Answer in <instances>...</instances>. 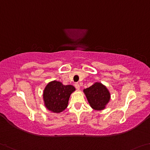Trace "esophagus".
Segmentation results:
<instances>
[{
  "instance_id": "34e87169",
  "label": "esophagus",
  "mask_w": 150,
  "mask_h": 150,
  "mask_svg": "<svg viewBox=\"0 0 150 150\" xmlns=\"http://www.w3.org/2000/svg\"><path fill=\"white\" fill-rule=\"evenodd\" d=\"M75 88L77 90H79L80 89V85L79 83H75Z\"/></svg>"
}]
</instances>
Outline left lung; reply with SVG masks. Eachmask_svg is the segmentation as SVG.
Masks as SVG:
<instances>
[{
  "instance_id": "8db88e82",
  "label": "left lung",
  "mask_w": 150,
  "mask_h": 150,
  "mask_svg": "<svg viewBox=\"0 0 150 150\" xmlns=\"http://www.w3.org/2000/svg\"><path fill=\"white\" fill-rule=\"evenodd\" d=\"M83 93L91 108L97 111L105 109L111 99L108 88L100 82H96L91 86L84 89Z\"/></svg>"
}]
</instances>
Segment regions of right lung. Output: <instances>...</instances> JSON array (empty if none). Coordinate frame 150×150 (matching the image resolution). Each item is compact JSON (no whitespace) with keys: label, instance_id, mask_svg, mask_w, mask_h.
<instances>
[{"label":"right lung","instance_id":"obj_1","mask_svg":"<svg viewBox=\"0 0 150 150\" xmlns=\"http://www.w3.org/2000/svg\"><path fill=\"white\" fill-rule=\"evenodd\" d=\"M75 88L71 85H64L57 81L49 82L43 91L45 108L53 113H59L67 108L69 99Z\"/></svg>","mask_w":150,"mask_h":150}]
</instances>
